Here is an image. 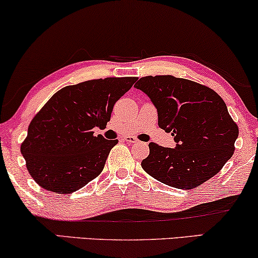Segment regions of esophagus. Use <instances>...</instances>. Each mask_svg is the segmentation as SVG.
Returning <instances> with one entry per match:
<instances>
[{
    "label": "esophagus",
    "mask_w": 258,
    "mask_h": 258,
    "mask_svg": "<svg viewBox=\"0 0 258 258\" xmlns=\"http://www.w3.org/2000/svg\"><path fill=\"white\" fill-rule=\"evenodd\" d=\"M123 140H124V141L128 142V143H137V142H140L139 140H137L136 137H134V136H124V137H123Z\"/></svg>",
    "instance_id": "34e87169"
}]
</instances>
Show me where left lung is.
Wrapping results in <instances>:
<instances>
[{
  "label": "left lung",
  "mask_w": 258,
  "mask_h": 258,
  "mask_svg": "<svg viewBox=\"0 0 258 258\" xmlns=\"http://www.w3.org/2000/svg\"><path fill=\"white\" fill-rule=\"evenodd\" d=\"M158 110L159 126L175 148L149 143L142 168L166 185L192 189L215 176L231 159L238 126L218 93L173 76L143 77L135 84Z\"/></svg>",
  "instance_id": "1"
}]
</instances>
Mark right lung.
Returning a JSON list of instances; mask_svg holds the SVG:
<instances>
[{"label": "right lung", "mask_w": 258, "mask_h": 258, "mask_svg": "<svg viewBox=\"0 0 258 258\" xmlns=\"http://www.w3.org/2000/svg\"><path fill=\"white\" fill-rule=\"evenodd\" d=\"M136 79L88 80L65 86L49 98L21 145L27 169L39 186L70 195L99 175L118 141L95 135L93 129L106 125L115 103Z\"/></svg>", "instance_id": "1"}]
</instances>
